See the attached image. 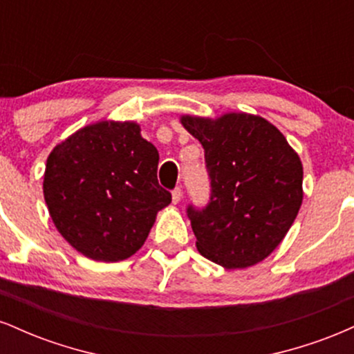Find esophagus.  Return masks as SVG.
Here are the masks:
<instances>
[{"mask_svg": "<svg viewBox=\"0 0 354 354\" xmlns=\"http://www.w3.org/2000/svg\"><path fill=\"white\" fill-rule=\"evenodd\" d=\"M181 198H183V189L180 188V186H178V188H174L171 191V200H173L174 205H176V203L181 201Z\"/></svg>", "mask_w": 354, "mask_h": 354, "instance_id": "obj_1", "label": "esophagus"}]
</instances>
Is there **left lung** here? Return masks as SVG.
Wrapping results in <instances>:
<instances>
[{"mask_svg":"<svg viewBox=\"0 0 354 354\" xmlns=\"http://www.w3.org/2000/svg\"><path fill=\"white\" fill-rule=\"evenodd\" d=\"M205 149L211 196L188 206L198 251L236 270L263 261L283 241L303 201V165L265 118L226 113L211 120L181 116Z\"/></svg>","mask_w":354,"mask_h":354,"instance_id":"left-lung-1","label":"left lung"}]
</instances>
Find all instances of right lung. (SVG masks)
I'll list each match as a JSON object with an SVG mask.
<instances>
[{"label": "right lung", "instance_id": "1", "mask_svg": "<svg viewBox=\"0 0 354 354\" xmlns=\"http://www.w3.org/2000/svg\"><path fill=\"white\" fill-rule=\"evenodd\" d=\"M158 149L133 121H100L55 146L43 193L56 230L95 261H123L148 238L171 193L158 183Z\"/></svg>", "mask_w": 354, "mask_h": 354}]
</instances>
